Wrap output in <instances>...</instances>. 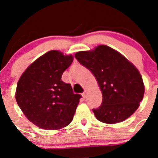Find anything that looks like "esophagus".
Instances as JSON below:
<instances>
[{
  "label": "esophagus",
  "instance_id": "esophagus-1",
  "mask_svg": "<svg viewBox=\"0 0 158 158\" xmlns=\"http://www.w3.org/2000/svg\"><path fill=\"white\" fill-rule=\"evenodd\" d=\"M81 95H82V96H83V98H84V99H85V98H86V91L84 92V93H82Z\"/></svg>",
  "mask_w": 158,
  "mask_h": 158
}]
</instances>
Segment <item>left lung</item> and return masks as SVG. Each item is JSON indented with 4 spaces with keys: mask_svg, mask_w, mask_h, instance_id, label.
Returning <instances> with one entry per match:
<instances>
[{
    "mask_svg": "<svg viewBox=\"0 0 158 158\" xmlns=\"http://www.w3.org/2000/svg\"><path fill=\"white\" fill-rule=\"evenodd\" d=\"M75 58L91 71L102 92L101 105L93 109L98 120L120 123L138 109L144 96V84L139 71L123 55L100 45L93 51H79Z\"/></svg>",
    "mask_w": 158,
    "mask_h": 158,
    "instance_id": "8db88e82",
    "label": "left lung"
}]
</instances>
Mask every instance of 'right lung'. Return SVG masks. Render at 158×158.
Returning a JSON list of instances; mask_svg holds the SVG:
<instances>
[{
	"mask_svg": "<svg viewBox=\"0 0 158 158\" xmlns=\"http://www.w3.org/2000/svg\"><path fill=\"white\" fill-rule=\"evenodd\" d=\"M73 59L60 51H48L31 64L18 81V105L27 119L42 129L59 130L72 122L81 96L74 94L62 76Z\"/></svg>",
	"mask_w": 158,
	"mask_h": 158,
	"instance_id": "1",
	"label": "right lung"
}]
</instances>
